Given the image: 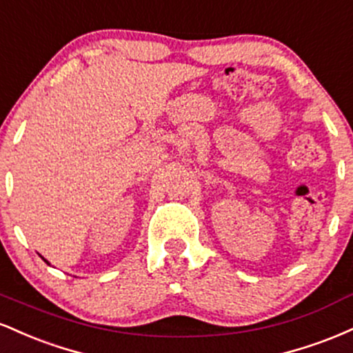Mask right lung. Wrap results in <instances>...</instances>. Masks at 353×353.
Returning a JSON list of instances; mask_svg holds the SVG:
<instances>
[{
    "instance_id": "obj_1",
    "label": "right lung",
    "mask_w": 353,
    "mask_h": 353,
    "mask_svg": "<svg viewBox=\"0 0 353 353\" xmlns=\"http://www.w3.org/2000/svg\"><path fill=\"white\" fill-rule=\"evenodd\" d=\"M43 261H44V262H48V261H46V259H44V257H43ZM48 264H50V262H48Z\"/></svg>"
}]
</instances>
